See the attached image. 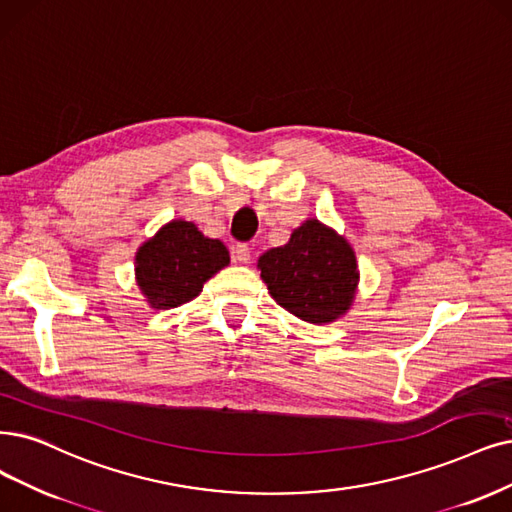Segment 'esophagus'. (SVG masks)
<instances>
[{"instance_id":"34e87169","label":"esophagus","mask_w":512,"mask_h":512,"mask_svg":"<svg viewBox=\"0 0 512 512\" xmlns=\"http://www.w3.org/2000/svg\"><path fill=\"white\" fill-rule=\"evenodd\" d=\"M234 255H236V259H238L240 263H249V261H251V246L246 244V242H238V244L234 246Z\"/></svg>"}]
</instances>
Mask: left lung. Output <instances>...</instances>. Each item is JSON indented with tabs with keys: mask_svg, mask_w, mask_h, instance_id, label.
Wrapping results in <instances>:
<instances>
[{
	"mask_svg": "<svg viewBox=\"0 0 512 512\" xmlns=\"http://www.w3.org/2000/svg\"><path fill=\"white\" fill-rule=\"evenodd\" d=\"M259 270L276 304L314 325L348 310L358 280L350 244L316 219L299 225L285 246L263 253Z\"/></svg>",
	"mask_w": 512,
	"mask_h": 512,
	"instance_id": "1",
	"label": "left lung"
}]
</instances>
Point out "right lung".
<instances>
[{
    "label": "right lung",
    "instance_id": "obj_1",
    "mask_svg": "<svg viewBox=\"0 0 512 512\" xmlns=\"http://www.w3.org/2000/svg\"><path fill=\"white\" fill-rule=\"evenodd\" d=\"M230 263L223 242L206 238L189 221H170L137 253V282L156 310L194 299L204 282Z\"/></svg>",
    "mask_w": 512,
    "mask_h": 512
}]
</instances>
